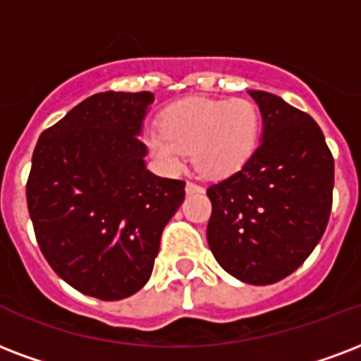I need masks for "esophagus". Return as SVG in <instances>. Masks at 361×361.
Listing matches in <instances>:
<instances>
[{"instance_id": "esophagus-1", "label": "esophagus", "mask_w": 361, "mask_h": 361, "mask_svg": "<svg viewBox=\"0 0 361 361\" xmlns=\"http://www.w3.org/2000/svg\"><path fill=\"white\" fill-rule=\"evenodd\" d=\"M185 191L191 195V192H202L204 189L199 185V183H192V181H187V185H185Z\"/></svg>"}]
</instances>
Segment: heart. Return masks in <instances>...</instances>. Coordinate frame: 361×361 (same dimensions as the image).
Segmentation results:
<instances>
[{
    "label": "heart",
    "mask_w": 361,
    "mask_h": 361,
    "mask_svg": "<svg viewBox=\"0 0 361 361\" xmlns=\"http://www.w3.org/2000/svg\"><path fill=\"white\" fill-rule=\"evenodd\" d=\"M261 111L252 100L187 98L162 114L161 130L147 132L151 153L172 169L185 151L206 178H224L244 166L257 149Z\"/></svg>",
    "instance_id": "obj_1"
}]
</instances>
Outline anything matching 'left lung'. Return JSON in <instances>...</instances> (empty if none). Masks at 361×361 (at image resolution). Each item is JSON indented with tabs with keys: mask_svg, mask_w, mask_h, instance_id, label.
I'll return each mask as SVG.
<instances>
[{
	"mask_svg": "<svg viewBox=\"0 0 361 361\" xmlns=\"http://www.w3.org/2000/svg\"><path fill=\"white\" fill-rule=\"evenodd\" d=\"M263 115L259 147L238 172L206 189L208 246L246 284H274L312 254L334 202V155L309 114L247 90Z\"/></svg>",
	"mask_w": 361,
	"mask_h": 361,
	"instance_id": "8db88e82",
	"label": "left lung"
}]
</instances>
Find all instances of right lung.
<instances>
[{
	"instance_id": "obj_1",
	"label": "right lung",
	"mask_w": 361,
	"mask_h": 361,
	"mask_svg": "<svg viewBox=\"0 0 361 361\" xmlns=\"http://www.w3.org/2000/svg\"><path fill=\"white\" fill-rule=\"evenodd\" d=\"M151 92H98L41 132L27 212L52 271L71 288L117 301L149 280L185 181L145 169L142 123Z\"/></svg>"
}]
</instances>
